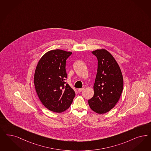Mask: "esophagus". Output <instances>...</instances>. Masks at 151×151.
Returning a JSON list of instances; mask_svg holds the SVG:
<instances>
[{
  "label": "esophagus",
  "mask_w": 151,
  "mask_h": 151,
  "mask_svg": "<svg viewBox=\"0 0 151 151\" xmlns=\"http://www.w3.org/2000/svg\"><path fill=\"white\" fill-rule=\"evenodd\" d=\"M83 90H84V88H79V89H78V92H82V91H83Z\"/></svg>",
  "instance_id": "obj_1"
}]
</instances>
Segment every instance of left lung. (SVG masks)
I'll return each mask as SVG.
<instances>
[{
	"label": "left lung",
	"mask_w": 151,
	"mask_h": 151,
	"mask_svg": "<svg viewBox=\"0 0 151 151\" xmlns=\"http://www.w3.org/2000/svg\"><path fill=\"white\" fill-rule=\"evenodd\" d=\"M92 53L97 58V73L94 84V94L88 102L93 111L104 114L115 106L121 97L123 76L116 60L109 52L97 49Z\"/></svg>",
	"instance_id": "1"
}]
</instances>
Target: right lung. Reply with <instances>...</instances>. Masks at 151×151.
<instances>
[{
    "label": "right lung",
    "instance_id": "obj_1",
    "mask_svg": "<svg viewBox=\"0 0 151 151\" xmlns=\"http://www.w3.org/2000/svg\"><path fill=\"white\" fill-rule=\"evenodd\" d=\"M72 54L60 49L50 50L40 59L34 74V85L39 99L49 110H67L76 96L65 82L66 60Z\"/></svg>",
    "mask_w": 151,
    "mask_h": 151
}]
</instances>
